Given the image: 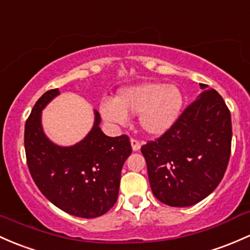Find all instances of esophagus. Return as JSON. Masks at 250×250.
<instances>
[{
  "mask_svg": "<svg viewBox=\"0 0 250 250\" xmlns=\"http://www.w3.org/2000/svg\"><path fill=\"white\" fill-rule=\"evenodd\" d=\"M131 146H132L133 151H138V150L141 149V143H139L138 139L136 138H131Z\"/></svg>",
  "mask_w": 250,
  "mask_h": 250,
  "instance_id": "1",
  "label": "esophagus"
}]
</instances>
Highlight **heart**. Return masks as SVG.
<instances>
[{
  "label": "heart",
  "mask_w": 250,
  "mask_h": 250,
  "mask_svg": "<svg viewBox=\"0 0 250 250\" xmlns=\"http://www.w3.org/2000/svg\"><path fill=\"white\" fill-rule=\"evenodd\" d=\"M182 101V94L176 85L146 82L125 88L115 100H104L100 112L104 119L117 125H125L128 115L139 114V123L146 132L161 135L174 124Z\"/></svg>",
  "instance_id": "b5f03b06"
}]
</instances>
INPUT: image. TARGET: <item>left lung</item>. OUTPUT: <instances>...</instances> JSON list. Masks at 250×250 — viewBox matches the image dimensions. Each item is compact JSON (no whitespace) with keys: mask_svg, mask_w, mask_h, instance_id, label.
I'll list each match as a JSON object with an SVG mask.
<instances>
[{"mask_svg":"<svg viewBox=\"0 0 250 250\" xmlns=\"http://www.w3.org/2000/svg\"><path fill=\"white\" fill-rule=\"evenodd\" d=\"M173 125L141 147L152 193L161 203L185 208L211 194L222 181L231 152V115L208 84Z\"/></svg>","mask_w":250,"mask_h":250,"instance_id":"8db88e82","label":"left lung"}]
</instances>
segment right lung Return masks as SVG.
<instances>
[{"label":"right lung","mask_w":250,"mask_h":250,"mask_svg":"<svg viewBox=\"0 0 250 250\" xmlns=\"http://www.w3.org/2000/svg\"><path fill=\"white\" fill-rule=\"evenodd\" d=\"M47 90L34 104L25 125V151L32 179L53 205L66 213L95 218L117 201L120 174L132 152L126 135L108 137L101 131L100 115L88 136L72 146H58L45 136L42 111L57 96Z\"/></svg>","instance_id":"add662e5"}]
</instances>
